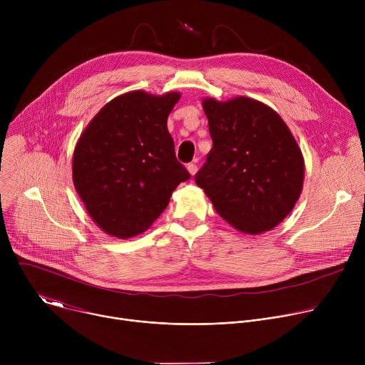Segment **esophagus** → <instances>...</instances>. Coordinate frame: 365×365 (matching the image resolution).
Here are the masks:
<instances>
[{
	"mask_svg": "<svg viewBox=\"0 0 365 365\" xmlns=\"http://www.w3.org/2000/svg\"><path fill=\"white\" fill-rule=\"evenodd\" d=\"M187 170H189V173H190L192 176H193V175L197 172V165H196V160L187 165Z\"/></svg>",
	"mask_w": 365,
	"mask_h": 365,
	"instance_id": "34e87169",
	"label": "esophagus"
}]
</instances>
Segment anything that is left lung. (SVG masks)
I'll return each instance as SVG.
<instances>
[{
    "mask_svg": "<svg viewBox=\"0 0 365 365\" xmlns=\"http://www.w3.org/2000/svg\"><path fill=\"white\" fill-rule=\"evenodd\" d=\"M212 148L195 175L215 211L245 234L279 225L303 185V158L290 130L264 103L250 98L203 101Z\"/></svg>",
    "mask_w": 365,
    "mask_h": 365,
    "instance_id": "8db88e82",
    "label": "left lung"
}]
</instances>
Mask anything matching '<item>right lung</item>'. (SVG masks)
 Here are the masks:
<instances>
[{
  "label": "right lung",
  "mask_w": 365,
  "mask_h": 365,
  "mask_svg": "<svg viewBox=\"0 0 365 365\" xmlns=\"http://www.w3.org/2000/svg\"><path fill=\"white\" fill-rule=\"evenodd\" d=\"M180 93L128 92L89 123L73 153V183L91 218L107 234L144 232L190 179L178 162L168 117Z\"/></svg>",
  "instance_id": "add662e5"
}]
</instances>
